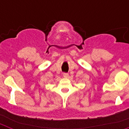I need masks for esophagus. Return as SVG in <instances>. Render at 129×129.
Listing matches in <instances>:
<instances>
[{
	"instance_id": "obj_1",
	"label": "esophagus",
	"mask_w": 129,
	"mask_h": 129,
	"mask_svg": "<svg viewBox=\"0 0 129 129\" xmlns=\"http://www.w3.org/2000/svg\"><path fill=\"white\" fill-rule=\"evenodd\" d=\"M62 76H63L64 77H65V78H67V77H68V74H67V73H63V74H62Z\"/></svg>"
}]
</instances>
